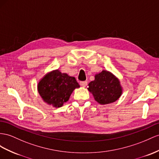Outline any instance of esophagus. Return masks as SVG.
<instances>
[{"mask_svg": "<svg viewBox=\"0 0 159 159\" xmlns=\"http://www.w3.org/2000/svg\"><path fill=\"white\" fill-rule=\"evenodd\" d=\"M80 84L81 87H85L87 85V81H81V82H80Z\"/></svg>", "mask_w": 159, "mask_h": 159, "instance_id": "obj_1", "label": "esophagus"}]
</instances>
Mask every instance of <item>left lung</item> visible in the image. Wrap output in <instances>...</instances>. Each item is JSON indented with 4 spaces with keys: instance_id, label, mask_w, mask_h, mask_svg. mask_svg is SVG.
Segmentation results:
<instances>
[{
    "instance_id": "obj_1",
    "label": "left lung",
    "mask_w": 159,
    "mask_h": 159,
    "mask_svg": "<svg viewBox=\"0 0 159 159\" xmlns=\"http://www.w3.org/2000/svg\"><path fill=\"white\" fill-rule=\"evenodd\" d=\"M88 86V91L101 105L115 102L123 93L119 79L111 72L105 70L97 73L95 80L91 81Z\"/></svg>"
}]
</instances>
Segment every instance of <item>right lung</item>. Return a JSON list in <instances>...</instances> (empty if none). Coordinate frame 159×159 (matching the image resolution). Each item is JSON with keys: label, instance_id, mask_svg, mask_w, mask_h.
Wrapping results in <instances>:
<instances>
[{"label": "right lung", "instance_id": "add662e5", "mask_svg": "<svg viewBox=\"0 0 159 159\" xmlns=\"http://www.w3.org/2000/svg\"><path fill=\"white\" fill-rule=\"evenodd\" d=\"M75 77L58 69L46 73L38 84V91L45 103L58 108L67 102L75 89L79 88Z\"/></svg>", "mask_w": 159, "mask_h": 159}]
</instances>
